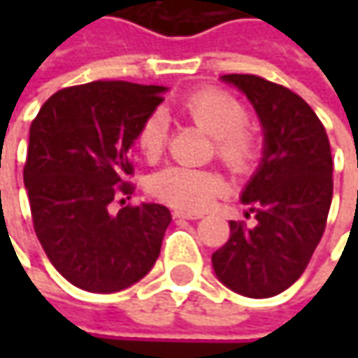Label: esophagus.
I'll return each mask as SVG.
<instances>
[{
  "label": "esophagus",
  "mask_w": 358,
  "mask_h": 358,
  "mask_svg": "<svg viewBox=\"0 0 358 358\" xmlns=\"http://www.w3.org/2000/svg\"><path fill=\"white\" fill-rule=\"evenodd\" d=\"M175 219H201V213H193V211H183V209H175L173 211Z\"/></svg>",
  "instance_id": "esophagus-1"
}]
</instances>
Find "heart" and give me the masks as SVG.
<instances>
[{"instance_id": "1", "label": "heart", "mask_w": 358, "mask_h": 358, "mask_svg": "<svg viewBox=\"0 0 358 358\" xmlns=\"http://www.w3.org/2000/svg\"><path fill=\"white\" fill-rule=\"evenodd\" d=\"M177 111L213 137L215 157L229 171L243 175L251 171L261 153L259 137L247 123V109L237 97L217 87L191 91L177 101ZM167 141V119L153 113L137 131V147L149 161L163 153ZM153 197L173 207L199 211L225 191V181L213 171L171 165L157 171L149 181Z\"/></svg>"}]
</instances>
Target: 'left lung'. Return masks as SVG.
I'll return each instance as SVG.
<instances>
[{
	"instance_id": "obj_1",
	"label": "left lung",
	"mask_w": 358,
	"mask_h": 358,
	"mask_svg": "<svg viewBox=\"0 0 358 358\" xmlns=\"http://www.w3.org/2000/svg\"><path fill=\"white\" fill-rule=\"evenodd\" d=\"M223 81L253 103L265 151L241 197L257 225L229 221L231 237L211 261L231 291L267 299L305 273L323 237L333 199L331 143L321 119L291 90L249 73H229Z\"/></svg>"
}]
</instances>
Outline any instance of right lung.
<instances>
[{
    "mask_svg": "<svg viewBox=\"0 0 358 358\" xmlns=\"http://www.w3.org/2000/svg\"><path fill=\"white\" fill-rule=\"evenodd\" d=\"M161 85L91 81L53 93L29 127L23 167L37 239L71 285L117 293L143 279L157 261L167 207L125 205L129 147L163 97Z\"/></svg>",
    "mask_w": 358,
    "mask_h": 358,
    "instance_id": "1",
    "label": "right lung"
}]
</instances>
